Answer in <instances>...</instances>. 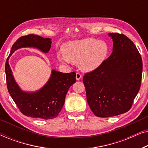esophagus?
Returning a JSON list of instances; mask_svg holds the SVG:
<instances>
[{
  "mask_svg": "<svg viewBox=\"0 0 148 148\" xmlns=\"http://www.w3.org/2000/svg\"><path fill=\"white\" fill-rule=\"evenodd\" d=\"M82 77V75H81L79 73H76V79L77 80H80Z\"/></svg>",
  "mask_w": 148,
  "mask_h": 148,
  "instance_id": "esophagus-1",
  "label": "esophagus"
}]
</instances>
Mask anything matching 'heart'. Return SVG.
<instances>
[{"instance_id":"obj_1","label":"heart","mask_w":148,"mask_h":148,"mask_svg":"<svg viewBox=\"0 0 148 148\" xmlns=\"http://www.w3.org/2000/svg\"><path fill=\"white\" fill-rule=\"evenodd\" d=\"M108 46L106 42L94 38H84L69 42L63 54H57L59 61L79 64L83 71L90 72L102 64L108 56Z\"/></svg>"}]
</instances>
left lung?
Masks as SVG:
<instances>
[{"label":"left lung","instance_id":"left-lung-1","mask_svg":"<svg viewBox=\"0 0 148 148\" xmlns=\"http://www.w3.org/2000/svg\"><path fill=\"white\" fill-rule=\"evenodd\" d=\"M111 55L83 79L87 101L98 117H110L129 110L141 86L142 59L136 46L123 34L109 33Z\"/></svg>","mask_w":148,"mask_h":148}]
</instances>
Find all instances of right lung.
Returning <instances> with one entry per match:
<instances>
[{
    "label": "right lung",
    "instance_id": "right-lung-1",
    "mask_svg": "<svg viewBox=\"0 0 148 148\" xmlns=\"http://www.w3.org/2000/svg\"><path fill=\"white\" fill-rule=\"evenodd\" d=\"M51 39L29 34L19 38L12 46L5 64L8 91L20 111L24 115L33 118L52 119L56 118L64 104L69 89L76 82V73H64L52 70L51 75L46 84L36 92H25L15 82L9 60L13 52L19 48L32 47L44 53L51 48Z\"/></svg>",
    "mask_w": 148,
    "mask_h": 148
}]
</instances>
